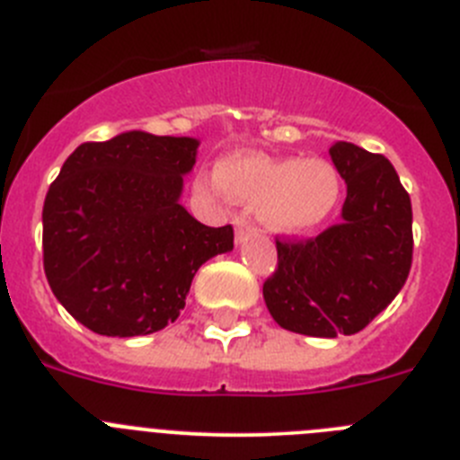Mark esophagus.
Returning a JSON list of instances; mask_svg holds the SVG:
<instances>
[{
  "instance_id": "34e87169",
  "label": "esophagus",
  "mask_w": 460,
  "mask_h": 460,
  "mask_svg": "<svg viewBox=\"0 0 460 460\" xmlns=\"http://www.w3.org/2000/svg\"><path fill=\"white\" fill-rule=\"evenodd\" d=\"M234 225H235V240H244V238H250L252 234H256L254 222L247 217V213H238V216L234 217Z\"/></svg>"
}]
</instances>
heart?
<instances>
[{"label": "heart", "instance_id": "b5f03b06", "mask_svg": "<svg viewBox=\"0 0 460 460\" xmlns=\"http://www.w3.org/2000/svg\"><path fill=\"white\" fill-rule=\"evenodd\" d=\"M217 186L238 201H256L261 222L277 231H306L332 213L341 181L329 163L238 154L220 161Z\"/></svg>", "mask_w": 460, "mask_h": 460}]
</instances>
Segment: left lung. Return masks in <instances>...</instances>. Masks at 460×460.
Returning <instances> with one entry per match:
<instances>
[{
    "instance_id": "8db88e82",
    "label": "left lung",
    "mask_w": 460,
    "mask_h": 460,
    "mask_svg": "<svg viewBox=\"0 0 460 460\" xmlns=\"http://www.w3.org/2000/svg\"><path fill=\"white\" fill-rule=\"evenodd\" d=\"M347 183L342 220L315 238H277L263 297L279 327L315 338L358 333L402 290L413 263V208L384 154L329 149Z\"/></svg>"
}]
</instances>
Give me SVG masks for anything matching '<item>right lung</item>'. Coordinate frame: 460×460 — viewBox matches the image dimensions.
I'll return each instance as SVG.
<instances>
[{
	"label": "right lung",
	"mask_w": 460,
	"mask_h": 460,
	"mask_svg": "<svg viewBox=\"0 0 460 460\" xmlns=\"http://www.w3.org/2000/svg\"><path fill=\"white\" fill-rule=\"evenodd\" d=\"M195 138L119 133L67 156L42 206L51 293L100 336H147L186 306L201 263L234 250V226H206L179 204Z\"/></svg>",
	"instance_id": "right-lung-1"
}]
</instances>
